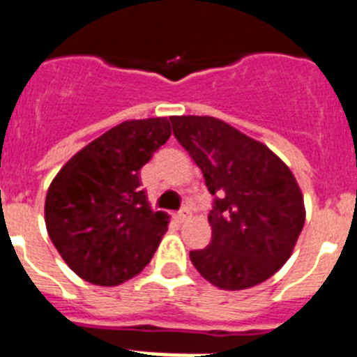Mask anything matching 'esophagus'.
I'll return each mask as SVG.
<instances>
[{"mask_svg": "<svg viewBox=\"0 0 357 357\" xmlns=\"http://www.w3.org/2000/svg\"><path fill=\"white\" fill-rule=\"evenodd\" d=\"M189 218V209H182V211H178V213L175 214V222H178V223H184L185 220H188Z\"/></svg>", "mask_w": 357, "mask_h": 357, "instance_id": "1", "label": "esophagus"}]
</instances>
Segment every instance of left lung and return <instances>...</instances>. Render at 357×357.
<instances>
[{"mask_svg":"<svg viewBox=\"0 0 357 357\" xmlns=\"http://www.w3.org/2000/svg\"><path fill=\"white\" fill-rule=\"evenodd\" d=\"M173 134L204 173L214 197L213 238L189 252L211 284L227 291L257 286L289 259L305 222L291 169L266 144L211 116H172Z\"/></svg>","mask_w":357,"mask_h":357,"instance_id":"left-lung-1","label":"left lung"}]
</instances>
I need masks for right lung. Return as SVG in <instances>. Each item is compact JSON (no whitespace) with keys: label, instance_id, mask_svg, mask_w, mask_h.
Here are the masks:
<instances>
[{"label":"right lung","instance_id":"obj_1","mask_svg":"<svg viewBox=\"0 0 357 357\" xmlns=\"http://www.w3.org/2000/svg\"><path fill=\"white\" fill-rule=\"evenodd\" d=\"M169 135L168 118L119 123L75 153L50 184V239L91 284L118 286L137 275L168 230L169 216L151 211L139 169Z\"/></svg>","mask_w":357,"mask_h":357}]
</instances>
